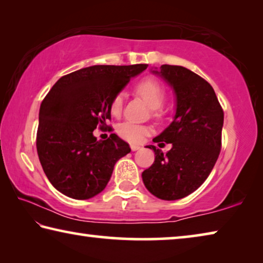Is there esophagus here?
I'll return each instance as SVG.
<instances>
[{
  "label": "esophagus",
  "mask_w": 263,
  "mask_h": 263,
  "mask_svg": "<svg viewBox=\"0 0 263 263\" xmlns=\"http://www.w3.org/2000/svg\"><path fill=\"white\" fill-rule=\"evenodd\" d=\"M130 147H131V149L133 151V152H135V151L140 149V146H139V145H135V144H132V145L130 146Z\"/></svg>",
  "instance_id": "obj_1"
}]
</instances>
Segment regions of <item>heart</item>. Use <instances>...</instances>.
<instances>
[{
  "label": "heart",
  "instance_id": "b5f03b06",
  "mask_svg": "<svg viewBox=\"0 0 263 263\" xmlns=\"http://www.w3.org/2000/svg\"><path fill=\"white\" fill-rule=\"evenodd\" d=\"M135 91L138 96H140L146 102L151 109L152 116L155 119H161L163 117V111L160 108L166 99V89L159 80L154 78H146L138 82L135 87ZM124 92H118L111 101L110 111L114 116H119L123 110L124 104ZM117 133L119 137L130 142H139L142 138L149 133V128L140 124H135L131 122L122 123L117 127Z\"/></svg>",
  "mask_w": 263,
  "mask_h": 263
}]
</instances>
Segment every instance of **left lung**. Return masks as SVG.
I'll return each mask as SVG.
<instances>
[{
  "mask_svg": "<svg viewBox=\"0 0 263 263\" xmlns=\"http://www.w3.org/2000/svg\"><path fill=\"white\" fill-rule=\"evenodd\" d=\"M154 72L174 88L176 114L153 141L173 147L163 154L149 146L155 159L141 176L151 194L175 201L194 193L210 175L221 149L224 111L211 84L196 73L174 65H162Z\"/></svg>",
  "mask_w": 263,
  "mask_h": 263,
  "instance_id": "left-lung-1",
  "label": "left lung"
}]
</instances>
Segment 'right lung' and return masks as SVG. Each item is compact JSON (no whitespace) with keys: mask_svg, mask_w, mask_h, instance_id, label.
Masks as SVG:
<instances>
[{"mask_svg":"<svg viewBox=\"0 0 263 263\" xmlns=\"http://www.w3.org/2000/svg\"><path fill=\"white\" fill-rule=\"evenodd\" d=\"M148 65H96L60 78L39 110L37 152L48 181L61 194L88 199L103 190L115 163L131 152L115 133L96 140L92 131L111 119V101Z\"/></svg>","mask_w":263,"mask_h":263,"instance_id":"add662e5","label":"right lung"}]
</instances>
